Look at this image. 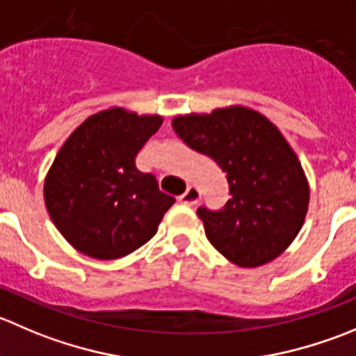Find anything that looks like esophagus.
<instances>
[{"label":"esophagus","mask_w":356,"mask_h":356,"mask_svg":"<svg viewBox=\"0 0 356 356\" xmlns=\"http://www.w3.org/2000/svg\"><path fill=\"white\" fill-rule=\"evenodd\" d=\"M200 200V191L196 188H193V186H189L188 189H186L184 195L179 196V202L184 203V205H196Z\"/></svg>","instance_id":"obj_1"}]
</instances>
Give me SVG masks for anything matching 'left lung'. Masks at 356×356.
Instances as JSON below:
<instances>
[{"mask_svg":"<svg viewBox=\"0 0 356 356\" xmlns=\"http://www.w3.org/2000/svg\"><path fill=\"white\" fill-rule=\"evenodd\" d=\"M172 127L226 174L231 198L224 209L196 210L216 250L240 268H257L287 250L305 224L309 184L280 129L240 104L179 115Z\"/></svg>","mask_w":356,"mask_h":356,"instance_id":"obj_1","label":"left lung"}]
</instances>
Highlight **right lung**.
Here are the masks:
<instances>
[{
  "label": "right lung",
  "mask_w": 356,
  "mask_h": 356,
  "mask_svg": "<svg viewBox=\"0 0 356 356\" xmlns=\"http://www.w3.org/2000/svg\"><path fill=\"white\" fill-rule=\"evenodd\" d=\"M163 123L113 106L88 116L44 175L48 216L71 247L99 261L125 257L156 234L175 200L158 189L136 156Z\"/></svg>",
  "instance_id": "obj_1"
}]
</instances>
